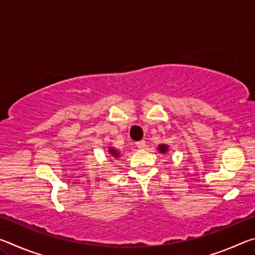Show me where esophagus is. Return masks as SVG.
<instances>
[{"instance_id":"esophagus-1","label":"esophagus","mask_w":255,"mask_h":255,"mask_svg":"<svg viewBox=\"0 0 255 255\" xmlns=\"http://www.w3.org/2000/svg\"><path fill=\"white\" fill-rule=\"evenodd\" d=\"M145 146H146V141L145 140H140V141H138V143H137V147L139 148V149L145 148Z\"/></svg>"}]
</instances>
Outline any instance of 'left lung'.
Returning <instances> with one entry per match:
<instances>
[{
    "mask_svg": "<svg viewBox=\"0 0 255 255\" xmlns=\"http://www.w3.org/2000/svg\"><path fill=\"white\" fill-rule=\"evenodd\" d=\"M167 148H169V147H167V145H165V144H162V145L158 146V150L161 153H166Z\"/></svg>",
    "mask_w": 255,
    "mask_h": 255,
    "instance_id": "1",
    "label": "left lung"
}]
</instances>
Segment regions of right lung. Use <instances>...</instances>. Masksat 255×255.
<instances>
[{
    "instance_id": "1",
    "label": "right lung",
    "mask_w": 255,
    "mask_h": 255,
    "mask_svg": "<svg viewBox=\"0 0 255 255\" xmlns=\"http://www.w3.org/2000/svg\"><path fill=\"white\" fill-rule=\"evenodd\" d=\"M109 153L111 154V156H112V157H119V153H118L117 150H116L115 148L110 147V148H109Z\"/></svg>"
}]
</instances>
